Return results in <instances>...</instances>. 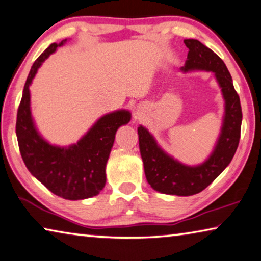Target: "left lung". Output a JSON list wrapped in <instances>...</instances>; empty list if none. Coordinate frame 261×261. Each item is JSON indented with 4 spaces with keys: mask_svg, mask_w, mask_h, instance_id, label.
<instances>
[{
    "mask_svg": "<svg viewBox=\"0 0 261 261\" xmlns=\"http://www.w3.org/2000/svg\"><path fill=\"white\" fill-rule=\"evenodd\" d=\"M187 60L181 71L214 72L225 101V114L220 138L208 159L197 166H187L173 159L158 146L145 127H138L139 150L144 171L151 187L163 194L190 196L213 182L232 160L241 138L242 107L229 71L216 53L196 39H185Z\"/></svg>",
    "mask_w": 261,
    "mask_h": 261,
    "instance_id": "obj_1",
    "label": "left lung"
}]
</instances>
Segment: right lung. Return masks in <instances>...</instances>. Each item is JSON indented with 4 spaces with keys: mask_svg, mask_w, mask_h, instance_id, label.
I'll list each match as a JSON object with an SVG mask.
<instances>
[{
    "mask_svg": "<svg viewBox=\"0 0 261 261\" xmlns=\"http://www.w3.org/2000/svg\"><path fill=\"white\" fill-rule=\"evenodd\" d=\"M65 41L49 45L32 65L18 107L16 135L29 172L53 194L74 201L96 196L105 187L106 165L116 131L130 122L131 114L117 110L102 116L84 137L68 147L51 145L41 137L31 116L29 87L45 59Z\"/></svg>",
    "mask_w": 261,
    "mask_h": 261,
    "instance_id": "add662e5",
    "label": "right lung"
}]
</instances>
